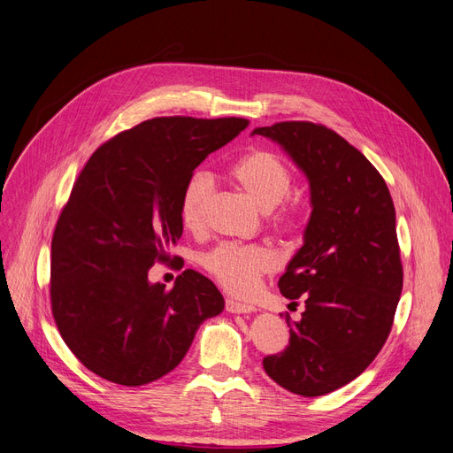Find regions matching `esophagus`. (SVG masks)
Returning <instances> with one entry per match:
<instances>
[{
  "label": "esophagus",
  "instance_id": "obj_1",
  "mask_svg": "<svg viewBox=\"0 0 453 453\" xmlns=\"http://www.w3.org/2000/svg\"><path fill=\"white\" fill-rule=\"evenodd\" d=\"M225 308H226L228 313H252L256 310L254 306L238 303V300H234V298H226L225 300Z\"/></svg>",
  "mask_w": 453,
  "mask_h": 453
}]
</instances>
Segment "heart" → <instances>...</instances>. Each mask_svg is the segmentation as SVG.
I'll use <instances>...</instances> for the list:
<instances>
[{"mask_svg":"<svg viewBox=\"0 0 453 453\" xmlns=\"http://www.w3.org/2000/svg\"><path fill=\"white\" fill-rule=\"evenodd\" d=\"M228 177L242 188L247 197L264 211L269 225L284 235H293L303 226V208L286 196L293 186L289 165L265 149L250 150L235 160ZM213 193V180L206 173H193L180 197V221L188 230H201L206 204ZM199 265L232 293L250 291L264 274L274 271L276 254L257 243L223 242L199 256Z\"/></svg>","mask_w":453,"mask_h":453,"instance_id":"1","label":"heart"}]
</instances>
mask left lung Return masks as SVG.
Masks as SVG:
<instances>
[{
    "mask_svg": "<svg viewBox=\"0 0 453 453\" xmlns=\"http://www.w3.org/2000/svg\"><path fill=\"white\" fill-rule=\"evenodd\" d=\"M252 134L288 150L313 206L304 245L278 280L306 310L298 322L286 313L289 344L264 369L295 395L322 396L367 369L391 334L403 286L395 204L378 169L325 125L280 121Z\"/></svg>",
    "mask_w": 453,
    "mask_h": 453,
    "instance_id": "obj_1",
    "label": "left lung"
}]
</instances>
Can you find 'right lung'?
I'll list each match as a JSON object with an SVG mask.
<instances>
[{
	"mask_svg": "<svg viewBox=\"0 0 453 453\" xmlns=\"http://www.w3.org/2000/svg\"><path fill=\"white\" fill-rule=\"evenodd\" d=\"M243 118H153L99 145L79 173L51 240L55 325L75 357L112 383L138 387L173 371L197 328L225 300L186 269L175 286L149 284L182 235L180 197L210 153Z\"/></svg>",
	"mask_w": 453,
	"mask_h": 453,
	"instance_id": "right-lung-1",
	"label": "right lung"
}]
</instances>
